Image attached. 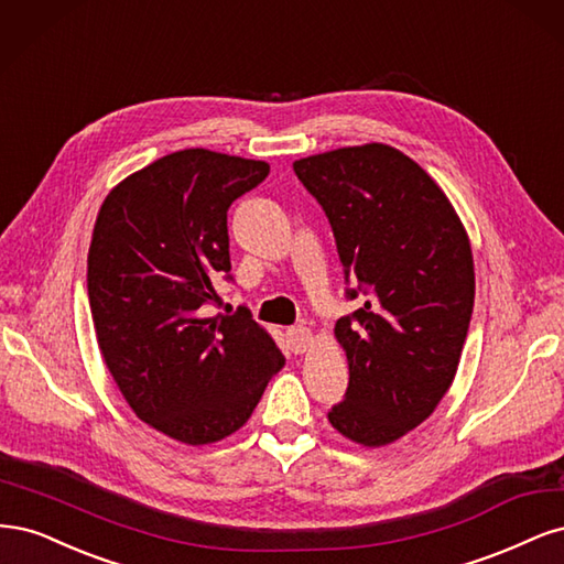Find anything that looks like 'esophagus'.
<instances>
[{"mask_svg":"<svg viewBox=\"0 0 564 564\" xmlns=\"http://www.w3.org/2000/svg\"><path fill=\"white\" fill-rule=\"evenodd\" d=\"M285 339H288V349L293 354H304L314 341L312 330L304 328V325H293V328H288Z\"/></svg>","mask_w":564,"mask_h":564,"instance_id":"esophagus-1","label":"esophagus"}]
</instances>
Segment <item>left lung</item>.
<instances>
[{"instance_id": "obj_1", "label": "left lung", "mask_w": 564, "mask_h": 564, "mask_svg": "<svg viewBox=\"0 0 564 564\" xmlns=\"http://www.w3.org/2000/svg\"><path fill=\"white\" fill-rule=\"evenodd\" d=\"M328 215L347 297L349 387L328 412L349 441L381 447L420 426L447 393L474 314L468 234L445 192L403 152L370 142L293 163Z\"/></svg>"}]
</instances>
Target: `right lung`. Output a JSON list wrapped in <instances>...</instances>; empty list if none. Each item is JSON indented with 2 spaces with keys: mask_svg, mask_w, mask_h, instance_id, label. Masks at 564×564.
<instances>
[{
  "mask_svg": "<svg viewBox=\"0 0 564 564\" xmlns=\"http://www.w3.org/2000/svg\"><path fill=\"white\" fill-rule=\"evenodd\" d=\"M269 163L210 150L161 156L107 194L88 248L98 347L144 424L187 445L239 431L283 356L246 306L204 316L231 281L227 210Z\"/></svg>",
  "mask_w": 564,
  "mask_h": 564,
  "instance_id": "obj_1",
  "label": "right lung"
}]
</instances>
